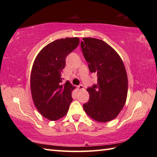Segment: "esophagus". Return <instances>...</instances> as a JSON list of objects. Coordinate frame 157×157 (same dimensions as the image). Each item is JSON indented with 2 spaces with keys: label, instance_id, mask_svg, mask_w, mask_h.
<instances>
[{
  "label": "esophagus",
  "instance_id": "1",
  "mask_svg": "<svg viewBox=\"0 0 157 157\" xmlns=\"http://www.w3.org/2000/svg\"><path fill=\"white\" fill-rule=\"evenodd\" d=\"M78 88L79 90H84V86H83L82 85H79V86H78Z\"/></svg>",
  "mask_w": 157,
  "mask_h": 157
}]
</instances>
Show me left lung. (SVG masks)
I'll list each match as a JSON object with an SVG mask.
<instances>
[{"label":"left lung","instance_id":"1","mask_svg":"<svg viewBox=\"0 0 157 157\" xmlns=\"http://www.w3.org/2000/svg\"><path fill=\"white\" fill-rule=\"evenodd\" d=\"M83 40L82 51L90 71L98 75L96 85L86 90L90 98L83 107L95 121L108 122L117 117L125 104L128 80L125 65L118 53L102 40Z\"/></svg>","mask_w":157,"mask_h":157}]
</instances>
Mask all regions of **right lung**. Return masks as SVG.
I'll use <instances>...</instances> for the list:
<instances>
[{
	"instance_id": "add662e5",
	"label": "right lung",
	"mask_w": 157,
	"mask_h": 157,
	"mask_svg": "<svg viewBox=\"0 0 157 157\" xmlns=\"http://www.w3.org/2000/svg\"><path fill=\"white\" fill-rule=\"evenodd\" d=\"M79 43L77 37L61 38L45 46L34 60L30 75V89L38 112L51 121L67 114L73 101L75 86L66 82L62 84L65 59Z\"/></svg>"
}]
</instances>
